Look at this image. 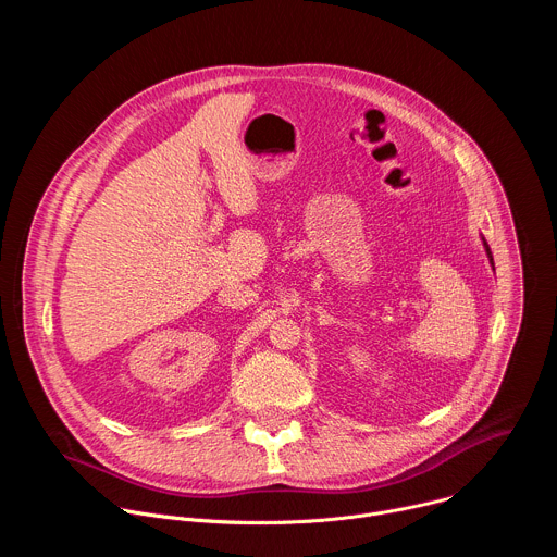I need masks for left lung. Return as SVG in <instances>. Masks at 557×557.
<instances>
[{
	"label": "left lung",
	"mask_w": 557,
	"mask_h": 557,
	"mask_svg": "<svg viewBox=\"0 0 557 557\" xmlns=\"http://www.w3.org/2000/svg\"><path fill=\"white\" fill-rule=\"evenodd\" d=\"M485 249H487V256H490V262L494 264V258H492V251H490V247H487V243H485Z\"/></svg>",
	"instance_id": "8db88e82"
}]
</instances>
